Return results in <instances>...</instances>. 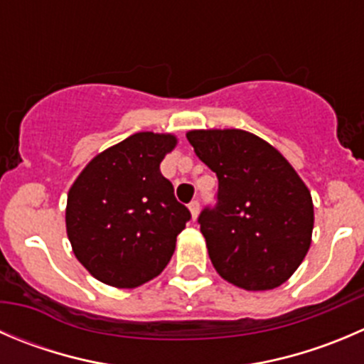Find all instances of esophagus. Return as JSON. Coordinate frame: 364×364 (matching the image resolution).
<instances>
[{
  "label": "esophagus",
  "instance_id": "obj_1",
  "mask_svg": "<svg viewBox=\"0 0 364 364\" xmlns=\"http://www.w3.org/2000/svg\"><path fill=\"white\" fill-rule=\"evenodd\" d=\"M188 210L190 213H192V218L196 220L197 215H199V200H192V203L188 204Z\"/></svg>",
  "mask_w": 364,
  "mask_h": 364
}]
</instances>
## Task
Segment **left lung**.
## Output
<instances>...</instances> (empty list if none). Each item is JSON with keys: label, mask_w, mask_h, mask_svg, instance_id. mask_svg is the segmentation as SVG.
<instances>
[{"label": "left lung", "mask_w": 364, "mask_h": 364, "mask_svg": "<svg viewBox=\"0 0 364 364\" xmlns=\"http://www.w3.org/2000/svg\"><path fill=\"white\" fill-rule=\"evenodd\" d=\"M193 151L218 178L217 204L199 215L215 270L249 291L290 279L311 245L308 186L287 158L243 129H193Z\"/></svg>", "instance_id": "8db88e82"}]
</instances>
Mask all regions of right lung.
<instances>
[{
    "instance_id": "1",
    "label": "right lung",
    "mask_w": 364,
    "mask_h": 364,
    "mask_svg": "<svg viewBox=\"0 0 364 364\" xmlns=\"http://www.w3.org/2000/svg\"><path fill=\"white\" fill-rule=\"evenodd\" d=\"M174 135L135 133L97 154L67 196L65 225L74 256L97 281L135 288L171 261L190 211L160 172Z\"/></svg>"
}]
</instances>
